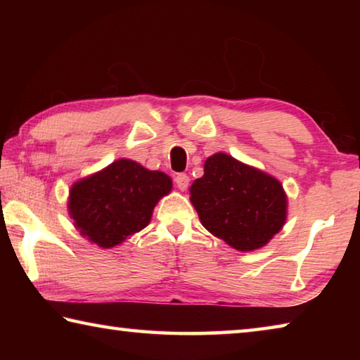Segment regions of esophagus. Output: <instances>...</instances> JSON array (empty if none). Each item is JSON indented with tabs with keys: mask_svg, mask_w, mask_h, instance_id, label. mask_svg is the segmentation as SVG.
<instances>
[{
	"mask_svg": "<svg viewBox=\"0 0 360 360\" xmlns=\"http://www.w3.org/2000/svg\"><path fill=\"white\" fill-rule=\"evenodd\" d=\"M188 176L186 174V173H179V174H176L174 176V184H176V187L179 188V191H186L187 188V186H188Z\"/></svg>",
	"mask_w": 360,
	"mask_h": 360,
	"instance_id": "34e87169",
	"label": "esophagus"
}]
</instances>
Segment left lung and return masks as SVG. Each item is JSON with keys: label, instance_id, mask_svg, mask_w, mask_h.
<instances>
[{"label": "left lung", "instance_id": "8db88e82", "mask_svg": "<svg viewBox=\"0 0 360 360\" xmlns=\"http://www.w3.org/2000/svg\"><path fill=\"white\" fill-rule=\"evenodd\" d=\"M191 202L203 227L238 251L265 246L281 230L288 208L279 181L227 154L205 162Z\"/></svg>", "mask_w": 360, "mask_h": 360}]
</instances>
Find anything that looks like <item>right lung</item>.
<instances>
[{"instance_id": "right-lung-1", "label": "right lung", "mask_w": 360, "mask_h": 360, "mask_svg": "<svg viewBox=\"0 0 360 360\" xmlns=\"http://www.w3.org/2000/svg\"><path fill=\"white\" fill-rule=\"evenodd\" d=\"M169 191L165 173L122 158L71 187L70 214L90 241L114 248L149 224L154 206Z\"/></svg>"}]
</instances>
